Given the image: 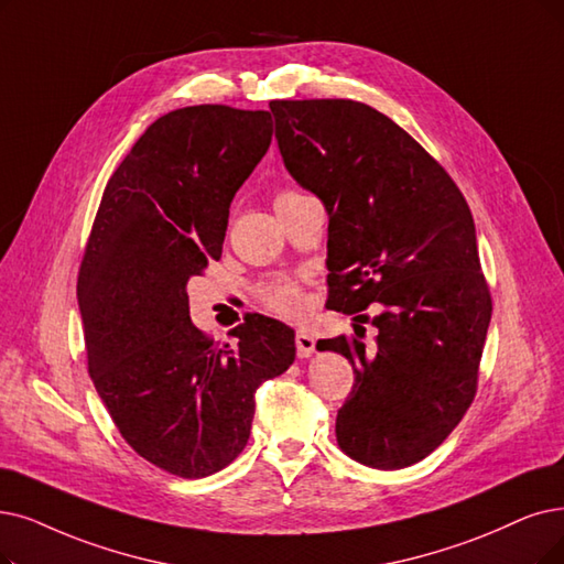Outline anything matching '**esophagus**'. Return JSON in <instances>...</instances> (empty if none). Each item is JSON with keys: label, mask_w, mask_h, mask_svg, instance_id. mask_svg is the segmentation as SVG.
I'll return each instance as SVG.
<instances>
[{"label": "esophagus", "mask_w": 564, "mask_h": 564, "mask_svg": "<svg viewBox=\"0 0 564 564\" xmlns=\"http://www.w3.org/2000/svg\"><path fill=\"white\" fill-rule=\"evenodd\" d=\"M296 349L301 358H307L317 349V340H314V335L307 328H299L296 330Z\"/></svg>", "instance_id": "esophagus-1"}]
</instances>
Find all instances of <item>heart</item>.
I'll return each mask as SVG.
<instances>
[{"instance_id": "1", "label": "heart", "mask_w": 564, "mask_h": 564, "mask_svg": "<svg viewBox=\"0 0 564 564\" xmlns=\"http://www.w3.org/2000/svg\"><path fill=\"white\" fill-rule=\"evenodd\" d=\"M289 192L280 194L286 196ZM278 196V198H280ZM263 301L270 310H275L280 314H294L301 307V294L294 284L289 282H280V284H270L263 289Z\"/></svg>"}]
</instances>
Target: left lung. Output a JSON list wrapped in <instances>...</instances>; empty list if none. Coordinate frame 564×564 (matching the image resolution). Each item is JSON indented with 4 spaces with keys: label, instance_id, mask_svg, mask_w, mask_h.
<instances>
[{
    "label": "left lung",
    "instance_id": "left-lung-1",
    "mask_svg": "<svg viewBox=\"0 0 564 564\" xmlns=\"http://www.w3.org/2000/svg\"><path fill=\"white\" fill-rule=\"evenodd\" d=\"M270 112L286 171L328 213L326 305L356 314L354 333L358 311L382 305L372 350L355 335L317 345L356 375L337 444L375 469L410 467L448 437L477 391L492 305L475 219L448 173L372 106L270 101Z\"/></svg>",
    "mask_w": 564,
    "mask_h": 564
}]
</instances>
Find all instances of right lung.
Segmentation results:
<instances>
[{
  "mask_svg": "<svg viewBox=\"0 0 564 564\" xmlns=\"http://www.w3.org/2000/svg\"><path fill=\"white\" fill-rule=\"evenodd\" d=\"M265 110L189 106L154 120L110 175L78 275L87 372L127 444L200 479L250 440L254 393L296 358L294 328L250 314L217 345L187 282L221 257L236 192L265 154Z\"/></svg>",
  "mask_w": 564,
  "mask_h": 564,
  "instance_id": "1",
  "label": "right lung"
}]
</instances>
